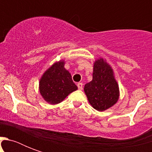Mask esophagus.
I'll return each mask as SVG.
<instances>
[{"instance_id":"esophagus-1","label":"esophagus","mask_w":152,"mask_h":152,"mask_svg":"<svg viewBox=\"0 0 152 152\" xmlns=\"http://www.w3.org/2000/svg\"><path fill=\"white\" fill-rule=\"evenodd\" d=\"M77 87H78L79 90H82V89H83V83H77Z\"/></svg>"}]
</instances>
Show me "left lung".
<instances>
[{
  "label": "left lung",
  "instance_id": "obj_1",
  "mask_svg": "<svg viewBox=\"0 0 152 152\" xmlns=\"http://www.w3.org/2000/svg\"><path fill=\"white\" fill-rule=\"evenodd\" d=\"M92 76V80L84 86V92L93 108L98 111L106 110L116 104L120 95L113 69L100 57L94 62Z\"/></svg>",
  "mask_w": 152,
  "mask_h": 152
}]
</instances>
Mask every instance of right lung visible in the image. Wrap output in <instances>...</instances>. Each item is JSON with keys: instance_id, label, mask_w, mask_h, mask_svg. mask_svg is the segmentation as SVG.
I'll return each instance as SVG.
<instances>
[{"instance_id": "right-lung-1", "label": "right lung", "mask_w": 152, "mask_h": 152, "mask_svg": "<svg viewBox=\"0 0 152 152\" xmlns=\"http://www.w3.org/2000/svg\"><path fill=\"white\" fill-rule=\"evenodd\" d=\"M64 64V60L55 62L39 80V92L43 99L51 105L61 102L70 93L78 89Z\"/></svg>"}]
</instances>
